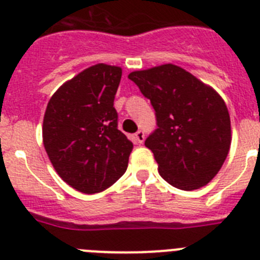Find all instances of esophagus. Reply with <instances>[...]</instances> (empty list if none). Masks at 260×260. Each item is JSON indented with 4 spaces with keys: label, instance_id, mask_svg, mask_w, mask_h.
Here are the masks:
<instances>
[{
    "label": "esophagus",
    "instance_id": "34e87169",
    "mask_svg": "<svg viewBox=\"0 0 260 260\" xmlns=\"http://www.w3.org/2000/svg\"><path fill=\"white\" fill-rule=\"evenodd\" d=\"M134 138H135V142H137V143H139V144L143 143V142H144V133L139 130V132L135 133Z\"/></svg>",
    "mask_w": 260,
    "mask_h": 260
}]
</instances>
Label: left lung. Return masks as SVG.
I'll list each match as a JSON object with an SVG mask.
<instances>
[{
	"instance_id": "8db88e82",
	"label": "left lung",
	"mask_w": 260,
	"mask_h": 260,
	"mask_svg": "<svg viewBox=\"0 0 260 260\" xmlns=\"http://www.w3.org/2000/svg\"><path fill=\"white\" fill-rule=\"evenodd\" d=\"M156 112L157 128L144 144L160 176L177 189H201L219 173L232 143L231 117L221 96L173 63L128 74Z\"/></svg>"
}]
</instances>
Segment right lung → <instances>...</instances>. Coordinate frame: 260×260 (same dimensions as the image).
Instances as JSON below:
<instances>
[{
  "label": "right lung",
  "mask_w": 260,
  "mask_h": 260,
  "mask_svg": "<svg viewBox=\"0 0 260 260\" xmlns=\"http://www.w3.org/2000/svg\"><path fill=\"white\" fill-rule=\"evenodd\" d=\"M119 66L96 63L66 80L48 102L43 143L54 171L69 186L96 194L127 169L132 141L117 128L114 95Z\"/></svg>",
  "instance_id": "1"
}]
</instances>
